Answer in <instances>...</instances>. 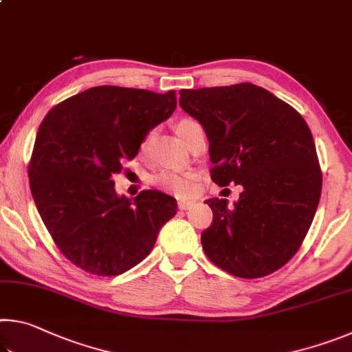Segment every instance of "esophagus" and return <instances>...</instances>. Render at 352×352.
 Wrapping results in <instances>:
<instances>
[{"mask_svg": "<svg viewBox=\"0 0 352 352\" xmlns=\"http://www.w3.org/2000/svg\"><path fill=\"white\" fill-rule=\"evenodd\" d=\"M192 205H194L192 201H184V200H180V201H178V210L186 211V210H189V208L192 206Z\"/></svg>", "mask_w": 352, "mask_h": 352, "instance_id": "34e87169", "label": "esophagus"}]
</instances>
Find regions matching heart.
Masks as SVG:
<instances>
[{"instance_id": "obj_1", "label": "heart", "mask_w": 352, "mask_h": 352, "mask_svg": "<svg viewBox=\"0 0 352 352\" xmlns=\"http://www.w3.org/2000/svg\"><path fill=\"white\" fill-rule=\"evenodd\" d=\"M195 127H199V122L192 119H182L175 126L177 135L180 136L182 141L186 144L189 133ZM152 135L147 133L141 142V152H146L151 142ZM153 184L164 192L175 195V197H189L195 189V174L192 172H177V170H163L158 175L153 177Z\"/></svg>"}]
</instances>
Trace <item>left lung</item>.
<instances>
[{
	"label": "left lung",
	"instance_id": "8db88e82",
	"mask_svg": "<svg viewBox=\"0 0 352 352\" xmlns=\"http://www.w3.org/2000/svg\"><path fill=\"white\" fill-rule=\"evenodd\" d=\"M178 102L208 136L212 182L243 188L234 206L206 200V256L247 279L281 269L305 241L321 195L311 129L294 107L247 82L182 90Z\"/></svg>",
	"mask_w": 352,
	"mask_h": 352
}]
</instances>
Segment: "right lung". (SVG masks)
<instances>
[{
    "mask_svg": "<svg viewBox=\"0 0 352 352\" xmlns=\"http://www.w3.org/2000/svg\"><path fill=\"white\" fill-rule=\"evenodd\" d=\"M177 107L175 91L102 85L51 109L35 138L29 184L57 248L98 276L127 272L152 252L177 200L142 190L119 195L111 177L133 160L144 136Z\"/></svg>",
    "mask_w": 352,
    "mask_h": 352,
    "instance_id": "obj_1",
    "label": "right lung"
}]
</instances>
